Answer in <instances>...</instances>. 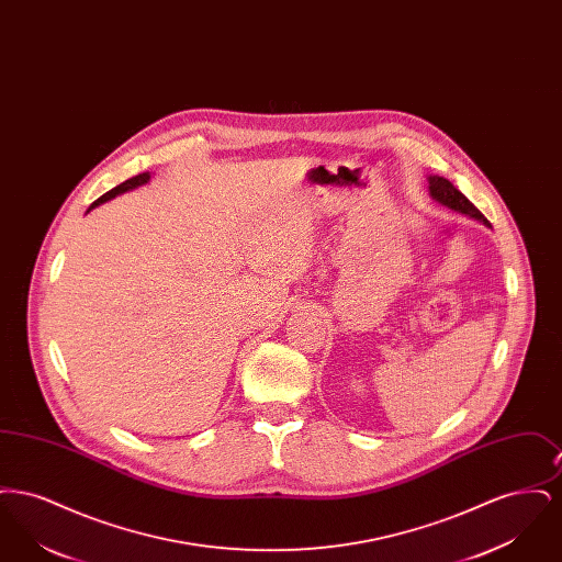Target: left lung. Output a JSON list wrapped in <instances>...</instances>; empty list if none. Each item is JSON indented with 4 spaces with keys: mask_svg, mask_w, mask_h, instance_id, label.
Here are the masks:
<instances>
[{
    "mask_svg": "<svg viewBox=\"0 0 562 562\" xmlns=\"http://www.w3.org/2000/svg\"><path fill=\"white\" fill-rule=\"evenodd\" d=\"M429 191H431V195H434L440 204L453 209L457 213L474 216V218L484 221V223L488 225V221L484 218V214H482L459 189L454 188L449 179H445V177H429Z\"/></svg>",
    "mask_w": 562,
    "mask_h": 562,
    "instance_id": "left-lung-1",
    "label": "left lung"
}]
</instances>
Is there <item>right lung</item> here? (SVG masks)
I'll return each mask as SVG.
<instances>
[{
    "instance_id": "1",
    "label": "right lung",
    "mask_w": 562,
    "mask_h": 562,
    "mask_svg": "<svg viewBox=\"0 0 562 562\" xmlns=\"http://www.w3.org/2000/svg\"><path fill=\"white\" fill-rule=\"evenodd\" d=\"M149 181V172H143V175H136L133 179H128V181H124V183H120L117 188L111 189L108 191L105 195H101L97 202H92L90 204V209L88 211H92L94 206H99V204H103V202H108L111 198H115V195H120V193H124V191H128V189L138 188V186H143V183H147Z\"/></svg>"
}]
</instances>
